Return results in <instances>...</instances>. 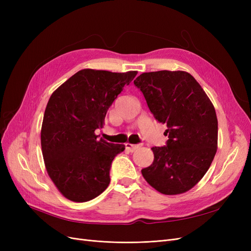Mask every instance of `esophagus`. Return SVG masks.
I'll return each mask as SVG.
<instances>
[{
	"instance_id": "1",
	"label": "esophagus",
	"mask_w": 251,
	"mask_h": 251,
	"mask_svg": "<svg viewBox=\"0 0 251 251\" xmlns=\"http://www.w3.org/2000/svg\"><path fill=\"white\" fill-rule=\"evenodd\" d=\"M142 144H132V143H126V149L128 151H134L137 149H139Z\"/></svg>"
}]
</instances>
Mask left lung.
<instances>
[{
	"instance_id": "left-lung-1",
	"label": "left lung",
	"mask_w": 251,
	"mask_h": 251,
	"mask_svg": "<svg viewBox=\"0 0 251 251\" xmlns=\"http://www.w3.org/2000/svg\"><path fill=\"white\" fill-rule=\"evenodd\" d=\"M159 123L166 124L164 147H154V161L141 170L156 191L178 195L193 188L214 160L218 119L206 93L184 71L142 73L134 80Z\"/></svg>"
}]
</instances>
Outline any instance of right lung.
I'll return each mask as SVG.
<instances>
[{"label":"right lung","instance_id":"1","mask_svg":"<svg viewBox=\"0 0 251 251\" xmlns=\"http://www.w3.org/2000/svg\"><path fill=\"white\" fill-rule=\"evenodd\" d=\"M137 71L116 73L83 69L50 96L41 144L49 177L67 199L87 202L110 184V170L124 144L98 139L108 109Z\"/></svg>","mask_w":251,"mask_h":251}]
</instances>
